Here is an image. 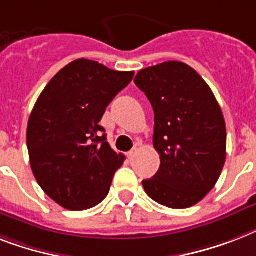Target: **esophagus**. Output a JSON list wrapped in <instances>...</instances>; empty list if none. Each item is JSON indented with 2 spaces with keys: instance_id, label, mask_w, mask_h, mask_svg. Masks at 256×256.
Instances as JSON below:
<instances>
[{
  "instance_id": "34e87169",
  "label": "esophagus",
  "mask_w": 256,
  "mask_h": 256,
  "mask_svg": "<svg viewBox=\"0 0 256 256\" xmlns=\"http://www.w3.org/2000/svg\"><path fill=\"white\" fill-rule=\"evenodd\" d=\"M136 152H138V148H136V147H134V148H132V150H130V151H128V159H132V158H134L135 155H136Z\"/></svg>"
}]
</instances>
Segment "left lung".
Segmentation results:
<instances>
[{
    "label": "left lung",
    "instance_id": "8db88e82",
    "mask_svg": "<svg viewBox=\"0 0 256 256\" xmlns=\"http://www.w3.org/2000/svg\"><path fill=\"white\" fill-rule=\"evenodd\" d=\"M155 113V176L143 180L154 201L172 209L200 202L214 188L226 160V124L209 85L182 62L140 70L134 78Z\"/></svg>",
    "mask_w": 256,
    "mask_h": 256
}]
</instances>
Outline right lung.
Returning a JSON list of instances; mask_svg holds the SVG:
<instances>
[{"mask_svg": "<svg viewBox=\"0 0 256 256\" xmlns=\"http://www.w3.org/2000/svg\"><path fill=\"white\" fill-rule=\"evenodd\" d=\"M134 72L78 59L60 70L39 96L27 124V150L40 188L60 206L85 210L108 196L124 155L100 124Z\"/></svg>", "mask_w": 256, "mask_h": 256, "instance_id": "obj_1", "label": "right lung"}]
</instances>
